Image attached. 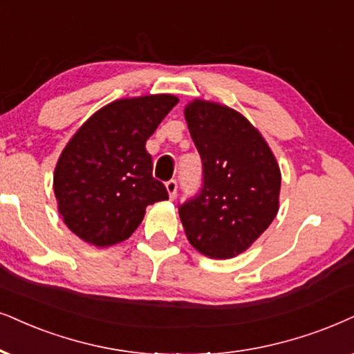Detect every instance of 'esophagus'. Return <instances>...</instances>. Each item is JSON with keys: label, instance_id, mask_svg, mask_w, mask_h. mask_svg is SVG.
I'll use <instances>...</instances> for the list:
<instances>
[{"label": "esophagus", "instance_id": "obj_1", "mask_svg": "<svg viewBox=\"0 0 354 354\" xmlns=\"http://www.w3.org/2000/svg\"><path fill=\"white\" fill-rule=\"evenodd\" d=\"M167 191H168V196L171 199H174L176 198V191H178V183L174 181V180H171V181H168L167 183Z\"/></svg>", "mask_w": 354, "mask_h": 354}]
</instances>
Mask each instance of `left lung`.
<instances>
[{"label": "left lung", "mask_w": 354, "mask_h": 354, "mask_svg": "<svg viewBox=\"0 0 354 354\" xmlns=\"http://www.w3.org/2000/svg\"><path fill=\"white\" fill-rule=\"evenodd\" d=\"M203 160V189L180 205L189 243L214 259L234 258L253 245L279 210L281 169L270 145L239 111L194 100L185 107Z\"/></svg>", "instance_id": "8db88e82"}]
</instances>
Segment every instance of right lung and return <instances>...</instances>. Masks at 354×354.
Listing matches in <instances>:
<instances>
[{"label":"right lung","instance_id":"1","mask_svg":"<svg viewBox=\"0 0 354 354\" xmlns=\"http://www.w3.org/2000/svg\"><path fill=\"white\" fill-rule=\"evenodd\" d=\"M173 95L125 97L101 107L75 132L53 173L58 214L89 245L127 240L147 205L168 199L151 176L149 137L176 106Z\"/></svg>","mask_w":354,"mask_h":354}]
</instances>
